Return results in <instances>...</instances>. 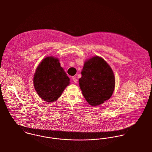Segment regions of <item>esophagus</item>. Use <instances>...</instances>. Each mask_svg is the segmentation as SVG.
Returning a JSON list of instances; mask_svg holds the SVG:
<instances>
[{"label":"esophagus","mask_w":152,"mask_h":152,"mask_svg":"<svg viewBox=\"0 0 152 152\" xmlns=\"http://www.w3.org/2000/svg\"><path fill=\"white\" fill-rule=\"evenodd\" d=\"M72 81H73L75 83H77V81H78L76 77H72Z\"/></svg>","instance_id":"esophagus-1"}]
</instances>
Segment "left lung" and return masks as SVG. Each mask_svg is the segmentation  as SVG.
Returning a JSON list of instances; mask_svg holds the SVG:
<instances>
[{"label":"left lung","mask_w":152,"mask_h":152,"mask_svg":"<svg viewBox=\"0 0 152 152\" xmlns=\"http://www.w3.org/2000/svg\"><path fill=\"white\" fill-rule=\"evenodd\" d=\"M79 80L82 93L92 106L101 105L112 96L115 84L113 72L102 58L95 56L86 61Z\"/></svg>","instance_id":"8db88e82"}]
</instances>
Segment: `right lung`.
<instances>
[{
	"instance_id": "1",
	"label": "right lung",
	"mask_w": 152,
	"mask_h": 152,
	"mask_svg": "<svg viewBox=\"0 0 152 152\" xmlns=\"http://www.w3.org/2000/svg\"><path fill=\"white\" fill-rule=\"evenodd\" d=\"M34 86L40 97L48 102L58 99L69 84V78L59 60L53 57H46L39 65L33 78Z\"/></svg>"
}]
</instances>
